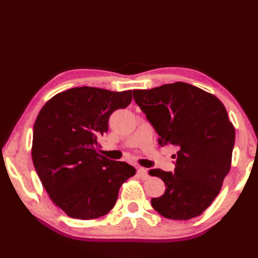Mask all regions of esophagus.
Instances as JSON below:
<instances>
[{"label": "esophagus", "mask_w": 258, "mask_h": 258, "mask_svg": "<svg viewBox=\"0 0 258 258\" xmlns=\"http://www.w3.org/2000/svg\"><path fill=\"white\" fill-rule=\"evenodd\" d=\"M138 174L142 178H147L148 177V171H147L146 168H143V167H138Z\"/></svg>", "instance_id": "esophagus-1"}]
</instances>
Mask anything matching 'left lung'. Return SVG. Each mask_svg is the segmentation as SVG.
I'll return each instance as SVG.
<instances>
[{
    "label": "left lung",
    "instance_id": "8db88e82",
    "mask_svg": "<svg viewBox=\"0 0 258 258\" xmlns=\"http://www.w3.org/2000/svg\"><path fill=\"white\" fill-rule=\"evenodd\" d=\"M133 97L159 135V146L177 148L174 173L149 171L166 185L161 197L151 199L152 207L169 220L202 215L220 194L231 168L235 131L224 104L183 82L133 90Z\"/></svg>",
    "mask_w": 258,
    "mask_h": 258
}]
</instances>
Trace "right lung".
Segmentation results:
<instances>
[{
  "instance_id": "add662e5",
  "label": "right lung",
  "mask_w": 258,
  "mask_h": 258,
  "mask_svg": "<svg viewBox=\"0 0 258 258\" xmlns=\"http://www.w3.org/2000/svg\"><path fill=\"white\" fill-rule=\"evenodd\" d=\"M132 101V91L74 87L55 94L34 124L32 158L47 195L68 216L93 220L115 206L118 192L135 168L98 152L117 109Z\"/></svg>"
}]
</instances>
